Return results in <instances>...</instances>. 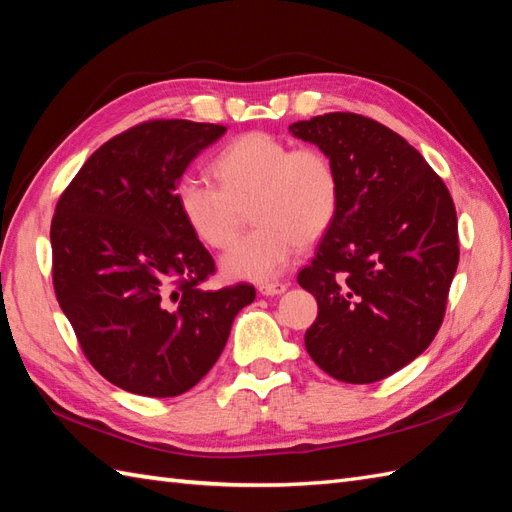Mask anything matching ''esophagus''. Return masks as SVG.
Returning <instances> with one entry per match:
<instances>
[{
  "instance_id": "1",
  "label": "esophagus",
  "mask_w": 512,
  "mask_h": 512,
  "mask_svg": "<svg viewBox=\"0 0 512 512\" xmlns=\"http://www.w3.org/2000/svg\"><path fill=\"white\" fill-rule=\"evenodd\" d=\"M285 290H288V283H283V281L261 283V285H259V292L264 294V296H277V294H283Z\"/></svg>"
}]
</instances>
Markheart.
Wrapping results in <instances>:
<instances>
[{"label":"heart","mask_w":512,"mask_h":512,"mask_svg":"<svg viewBox=\"0 0 512 512\" xmlns=\"http://www.w3.org/2000/svg\"><path fill=\"white\" fill-rule=\"evenodd\" d=\"M218 181L178 178L174 198L202 244L227 248L251 209L257 227L222 259L231 279L270 281L288 268L299 244H314L338 218L342 178L320 146H294L268 133H248L213 161Z\"/></svg>","instance_id":"obj_1"}]
</instances>
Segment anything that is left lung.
Listing matches in <instances>:
<instances>
[{"label":"left lung","instance_id":"8db88e82","mask_svg":"<svg viewBox=\"0 0 512 512\" xmlns=\"http://www.w3.org/2000/svg\"><path fill=\"white\" fill-rule=\"evenodd\" d=\"M290 133L325 148L342 178L338 218L299 272L318 303L305 349L338 382H379L443 325L460 257L454 200L421 152L371 117L325 113Z\"/></svg>","mask_w":512,"mask_h":512}]
</instances>
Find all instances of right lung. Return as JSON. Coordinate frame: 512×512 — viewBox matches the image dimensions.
<instances>
[{
    "label": "right lung",
    "mask_w": 512,
    "mask_h": 512,
    "mask_svg": "<svg viewBox=\"0 0 512 512\" xmlns=\"http://www.w3.org/2000/svg\"><path fill=\"white\" fill-rule=\"evenodd\" d=\"M222 124L148 120L106 141L56 202L52 281L85 358L117 388L176 397L218 362L251 283L205 290L216 261L174 189Z\"/></svg>",
    "instance_id": "obj_1"
}]
</instances>
